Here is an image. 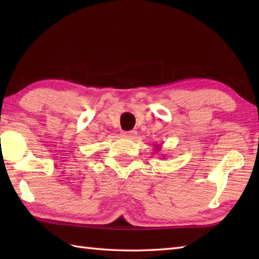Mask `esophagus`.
I'll list each match as a JSON object with an SVG mask.
<instances>
[{
    "label": "esophagus",
    "mask_w": 259,
    "mask_h": 259,
    "mask_svg": "<svg viewBox=\"0 0 259 259\" xmlns=\"http://www.w3.org/2000/svg\"><path fill=\"white\" fill-rule=\"evenodd\" d=\"M122 136L125 137V138L133 139V138H135V137L137 136V131H135V130H133V131H124V133H122Z\"/></svg>",
    "instance_id": "esophagus-1"
}]
</instances>
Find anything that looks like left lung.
<instances>
[{
  "instance_id": "1",
  "label": "left lung",
  "mask_w": 259,
  "mask_h": 259,
  "mask_svg": "<svg viewBox=\"0 0 259 259\" xmlns=\"http://www.w3.org/2000/svg\"><path fill=\"white\" fill-rule=\"evenodd\" d=\"M155 150H156V151H159V150H160V146L157 145V146L155 147Z\"/></svg>"
}]
</instances>
